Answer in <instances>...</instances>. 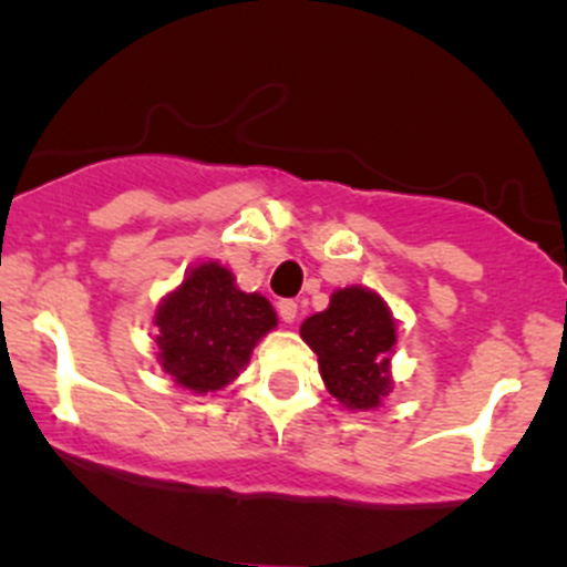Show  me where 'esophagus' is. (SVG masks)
I'll return each instance as SVG.
<instances>
[{"label":"esophagus","mask_w":567,"mask_h":567,"mask_svg":"<svg viewBox=\"0 0 567 567\" xmlns=\"http://www.w3.org/2000/svg\"><path fill=\"white\" fill-rule=\"evenodd\" d=\"M278 313H281L284 322H295L297 319V302L295 300H281L278 302Z\"/></svg>","instance_id":"obj_1"}]
</instances>
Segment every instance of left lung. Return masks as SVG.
I'll return each mask as SVG.
<instances>
[{"label":"left lung","mask_w":567,"mask_h":567,"mask_svg":"<svg viewBox=\"0 0 567 567\" xmlns=\"http://www.w3.org/2000/svg\"><path fill=\"white\" fill-rule=\"evenodd\" d=\"M300 336L319 354V371L332 395L349 410H371L390 393V352L395 324L388 306L369 289H341L330 308L308 317Z\"/></svg>","instance_id":"1"}]
</instances>
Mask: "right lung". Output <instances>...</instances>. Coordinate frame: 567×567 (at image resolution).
I'll use <instances>...</instances> for the list:
<instances>
[{"label": "right lung", "instance_id": "add662e5", "mask_svg": "<svg viewBox=\"0 0 567 567\" xmlns=\"http://www.w3.org/2000/svg\"><path fill=\"white\" fill-rule=\"evenodd\" d=\"M276 322L270 302L237 289L229 270L198 265L155 313L161 365L196 393L220 390Z\"/></svg>", "mask_w": 567, "mask_h": 567}]
</instances>
